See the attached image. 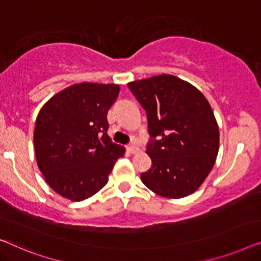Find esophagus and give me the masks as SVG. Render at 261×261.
I'll list each match as a JSON object with an SVG mask.
<instances>
[{"instance_id":"34e87169","label":"esophagus","mask_w":261,"mask_h":261,"mask_svg":"<svg viewBox=\"0 0 261 261\" xmlns=\"http://www.w3.org/2000/svg\"><path fill=\"white\" fill-rule=\"evenodd\" d=\"M126 149H127V151H129L130 153H136V152H138V146L137 145H135V144H130V145H127L126 146Z\"/></svg>"}]
</instances>
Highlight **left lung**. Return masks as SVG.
I'll list each match as a JSON object with an SVG mask.
<instances>
[{
  "instance_id": "obj_1",
  "label": "left lung",
  "mask_w": 261,
  "mask_h": 261,
  "mask_svg": "<svg viewBox=\"0 0 261 261\" xmlns=\"http://www.w3.org/2000/svg\"><path fill=\"white\" fill-rule=\"evenodd\" d=\"M148 117L146 153L151 168L141 174L150 190L167 199L196 192L214 167L219 126L204 95L192 84L161 74L127 84Z\"/></svg>"
}]
</instances>
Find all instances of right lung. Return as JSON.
<instances>
[{"instance_id":"right-lung-1","label":"right lung","mask_w":261,"mask_h":261,"mask_svg":"<svg viewBox=\"0 0 261 261\" xmlns=\"http://www.w3.org/2000/svg\"><path fill=\"white\" fill-rule=\"evenodd\" d=\"M119 90L117 84H74L40 110L34 129L36 162L50 188L65 199L78 202L94 195L125 152L106 134V117Z\"/></svg>"}]
</instances>
